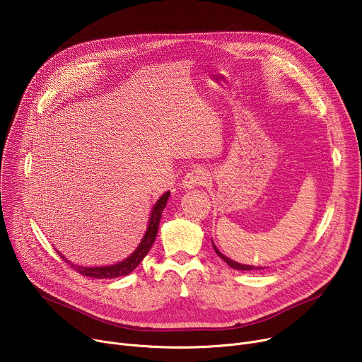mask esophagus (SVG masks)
Wrapping results in <instances>:
<instances>
[{
  "label": "esophagus",
  "instance_id": "obj_1",
  "mask_svg": "<svg viewBox=\"0 0 362 362\" xmlns=\"http://www.w3.org/2000/svg\"><path fill=\"white\" fill-rule=\"evenodd\" d=\"M208 173L206 170L201 168V167H197L194 170L189 171V173L185 175V177L182 179V185L185 189H191V187H195V186H204L206 185L208 182Z\"/></svg>",
  "mask_w": 362,
  "mask_h": 362
}]
</instances>
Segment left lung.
Segmentation results:
<instances>
[{"label":"left lung","instance_id":"1","mask_svg":"<svg viewBox=\"0 0 362 362\" xmlns=\"http://www.w3.org/2000/svg\"><path fill=\"white\" fill-rule=\"evenodd\" d=\"M214 251L217 252V255H218L224 262L229 264L232 269H236V270H261L259 267H252V265H243V264H239V262H235V261L229 259L227 257H224V255H223V254L216 248V246H214Z\"/></svg>","mask_w":362,"mask_h":362}]
</instances>
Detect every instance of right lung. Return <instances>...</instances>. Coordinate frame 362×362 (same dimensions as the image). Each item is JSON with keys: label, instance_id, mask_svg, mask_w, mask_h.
<instances>
[{"label": "right lung", "instance_id": "right-lung-1", "mask_svg": "<svg viewBox=\"0 0 362 362\" xmlns=\"http://www.w3.org/2000/svg\"><path fill=\"white\" fill-rule=\"evenodd\" d=\"M168 197H170V192L164 194L156 204L154 210H152V213H151L148 230H146L142 242L139 243L138 250L133 252L127 259H124L119 264L108 265V267H79V265H73V264H70V267L76 272H79L83 276L93 277V279H116V277L127 276L129 273H132L141 264V261L145 258V255L151 250L152 243H154V240H156V236L158 232V223H160L161 214L165 208ZM63 259H66V258L63 257ZM66 262H69V261L66 259Z\"/></svg>", "mask_w": 362, "mask_h": 362}]
</instances>
